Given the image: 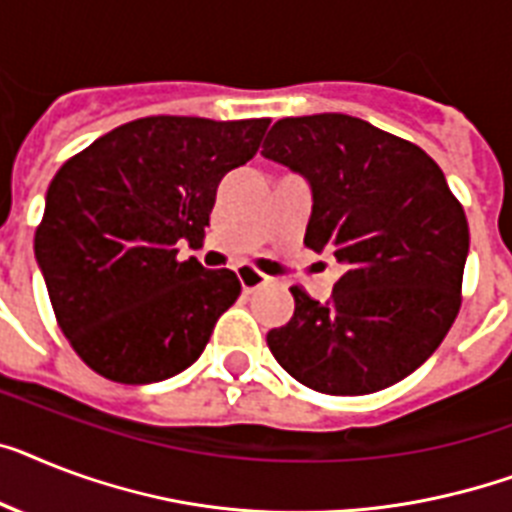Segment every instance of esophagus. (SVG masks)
<instances>
[{"instance_id":"esophagus-1","label":"esophagus","mask_w":512,"mask_h":512,"mask_svg":"<svg viewBox=\"0 0 512 512\" xmlns=\"http://www.w3.org/2000/svg\"><path fill=\"white\" fill-rule=\"evenodd\" d=\"M236 273H239V281H242L244 292H255L257 286L268 284V276H265V273H260V270L249 268V265H242V268L236 270Z\"/></svg>"}]
</instances>
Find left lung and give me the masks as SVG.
<instances>
[{"mask_svg":"<svg viewBox=\"0 0 512 512\" xmlns=\"http://www.w3.org/2000/svg\"><path fill=\"white\" fill-rule=\"evenodd\" d=\"M263 155L313 189L305 244L342 265L318 302L292 286L294 315L268 347L321 394H373L442 344L463 302L468 220L421 147L360 118L323 112L270 128Z\"/></svg>","mask_w":512,"mask_h":512,"instance_id":"obj_1","label":"left lung"}]
</instances>
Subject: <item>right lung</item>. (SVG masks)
<instances>
[{
	"label": "right lung",
	"instance_id": "1",
	"mask_svg": "<svg viewBox=\"0 0 512 512\" xmlns=\"http://www.w3.org/2000/svg\"><path fill=\"white\" fill-rule=\"evenodd\" d=\"M268 126L152 115L57 170L33 249L57 326L91 371L155 384L202 355L242 284L181 260L178 242L205 239L218 184L255 157Z\"/></svg>",
	"mask_w": 512,
	"mask_h": 512
}]
</instances>
